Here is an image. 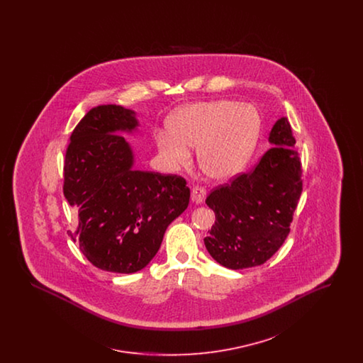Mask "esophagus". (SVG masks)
Here are the masks:
<instances>
[{"label":"esophagus","mask_w":363,"mask_h":363,"mask_svg":"<svg viewBox=\"0 0 363 363\" xmlns=\"http://www.w3.org/2000/svg\"><path fill=\"white\" fill-rule=\"evenodd\" d=\"M206 196H207V191L203 188H199V186H194L191 191H190V200L193 204L196 206H200L204 203L206 200Z\"/></svg>","instance_id":"obj_1"}]
</instances>
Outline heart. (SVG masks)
I'll return each mask as SVG.
<instances>
[{
    "label": "heart",
    "instance_id": "1",
    "mask_svg": "<svg viewBox=\"0 0 363 363\" xmlns=\"http://www.w3.org/2000/svg\"><path fill=\"white\" fill-rule=\"evenodd\" d=\"M259 117L250 104L215 101L179 110L170 132L156 135L157 151L169 170L189 163L190 148L197 147L201 172L213 181L237 175L246 164L259 132Z\"/></svg>",
    "mask_w": 363,
    "mask_h": 363
}]
</instances>
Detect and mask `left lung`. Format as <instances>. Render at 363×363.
<instances>
[{
	"label": "left lung",
	"instance_id": "1",
	"mask_svg": "<svg viewBox=\"0 0 363 363\" xmlns=\"http://www.w3.org/2000/svg\"><path fill=\"white\" fill-rule=\"evenodd\" d=\"M268 143L272 148L252 173L213 190L206 200L216 220L204 243L211 257L228 269L264 264L290 233L302 193V169L286 117L275 122Z\"/></svg>",
	"mask_w": 363,
	"mask_h": 363
}]
</instances>
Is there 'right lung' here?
Segmentation results:
<instances>
[{
    "instance_id": "1",
    "label": "right lung",
    "mask_w": 363,
    "mask_h": 363,
    "mask_svg": "<svg viewBox=\"0 0 363 363\" xmlns=\"http://www.w3.org/2000/svg\"><path fill=\"white\" fill-rule=\"evenodd\" d=\"M138 114L107 104L89 110L70 136L64 194L79 212L74 233L96 268L135 274L155 257L163 235L189 204L186 181L140 172L121 135L138 132Z\"/></svg>"
}]
</instances>
